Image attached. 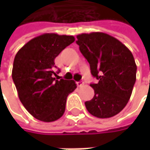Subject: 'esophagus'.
I'll list each match as a JSON object with an SVG mask.
<instances>
[{
    "mask_svg": "<svg viewBox=\"0 0 150 150\" xmlns=\"http://www.w3.org/2000/svg\"><path fill=\"white\" fill-rule=\"evenodd\" d=\"M76 83H77L78 87H79V88H80V87H83V84H84L83 82H81V81H79V82H77Z\"/></svg>",
    "mask_w": 150,
    "mask_h": 150,
    "instance_id": "1",
    "label": "esophagus"
}]
</instances>
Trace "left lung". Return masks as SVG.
I'll use <instances>...</instances> for the list:
<instances>
[{"label": "left lung", "mask_w": 150, "mask_h": 150, "mask_svg": "<svg viewBox=\"0 0 150 150\" xmlns=\"http://www.w3.org/2000/svg\"><path fill=\"white\" fill-rule=\"evenodd\" d=\"M77 38L92 75L98 80L90 84L94 96L85 102L86 108L97 118H111L124 109L132 94L137 71L134 56L120 41L103 32L83 33Z\"/></svg>", "instance_id": "1"}]
</instances>
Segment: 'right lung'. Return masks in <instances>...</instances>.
<instances>
[{
  "instance_id": "obj_1",
  "label": "right lung",
  "mask_w": 150,
  "mask_h": 150,
  "mask_svg": "<svg viewBox=\"0 0 150 150\" xmlns=\"http://www.w3.org/2000/svg\"><path fill=\"white\" fill-rule=\"evenodd\" d=\"M75 41L73 36L45 33L25 44L16 55L12 79L23 106L34 118L53 122L65 112L67 98L76 89L73 80H57L55 58Z\"/></svg>"
}]
</instances>
